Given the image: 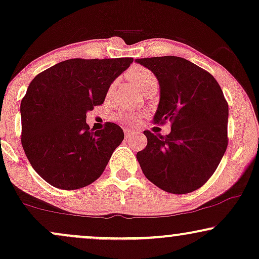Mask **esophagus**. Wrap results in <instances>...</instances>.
Wrapping results in <instances>:
<instances>
[{
  "instance_id": "obj_1",
  "label": "esophagus",
  "mask_w": 259,
  "mask_h": 259,
  "mask_svg": "<svg viewBox=\"0 0 259 259\" xmlns=\"http://www.w3.org/2000/svg\"><path fill=\"white\" fill-rule=\"evenodd\" d=\"M123 132H125V136L126 137H130L131 136V134H132L133 132H132V131H131L130 128H125V130H123Z\"/></svg>"
}]
</instances>
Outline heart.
Listing matches in <instances>:
<instances>
[{
	"mask_svg": "<svg viewBox=\"0 0 259 259\" xmlns=\"http://www.w3.org/2000/svg\"><path fill=\"white\" fill-rule=\"evenodd\" d=\"M127 77L136 84L138 90L145 93L150 88L158 86V80L153 73L150 69L144 68L140 66H134L133 68H131L127 72ZM112 90V88H111ZM141 115L139 113L136 112H120L118 118L123 122H130V123H136L140 120Z\"/></svg>",
	"mask_w": 259,
	"mask_h": 259,
	"instance_id": "1",
	"label": "heart"
}]
</instances>
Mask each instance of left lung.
Returning <instances> with one entry per match:
<instances>
[{"label": "left lung", "mask_w": 259, "mask_h": 259, "mask_svg": "<svg viewBox=\"0 0 259 259\" xmlns=\"http://www.w3.org/2000/svg\"><path fill=\"white\" fill-rule=\"evenodd\" d=\"M158 79L154 123L171 122L167 136L145 131L147 146L137 159L159 189L185 194L204 185L228 147L229 106L210 73L179 56L137 59Z\"/></svg>", "instance_id": "obj_1"}]
</instances>
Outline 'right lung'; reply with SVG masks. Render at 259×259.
Returning <instances> with one entry per match:
<instances>
[{"mask_svg":"<svg viewBox=\"0 0 259 259\" xmlns=\"http://www.w3.org/2000/svg\"><path fill=\"white\" fill-rule=\"evenodd\" d=\"M132 62L70 59L30 82L20 106L21 143L30 165L52 186L81 189L102 175L123 131L113 122L90 131L86 113L104 104L109 86Z\"/></svg>","mask_w":259,"mask_h":259,"instance_id":"1","label":"right lung"}]
</instances>
